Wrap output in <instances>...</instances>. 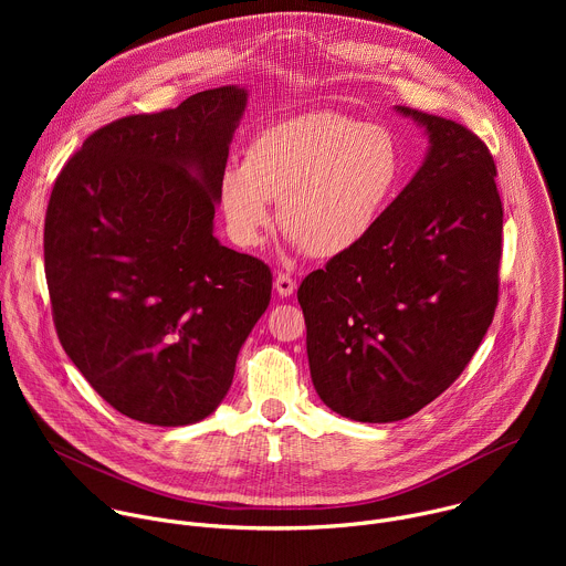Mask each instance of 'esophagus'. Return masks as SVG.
Masks as SVG:
<instances>
[{"instance_id": "1", "label": "esophagus", "mask_w": 566, "mask_h": 566, "mask_svg": "<svg viewBox=\"0 0 566 566\" xmlns=\"http://www.w3.org/2000/svg\"><path fill=\"white\" fill-rule=\"evenodd\" d=\"M295 280L291 277V275H286V273H280L277 277H275V291L282 295V297H289V295H293V291H295Z\"/></svg>"}]
</instances>
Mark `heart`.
Masks as SVG:
<instances>
[{
    "label": "heart",
    "instance_id": "heart-1",
    "mask_svg": "<svg viewBox=\"0 0 566 566\" xmlns=\"http://www.w3.org/2000/svg\"><path fill=\"white\" fill-rule=\"evenodd\" d=\"M400 147L382 125L338 112H311L264 127L244 166H228L219 199L232 239L258 247L273 221L313 258H336L374 230L398 179Z\"/></svg>",
    "mask_w": 566,
    "mask_h": 566
}]
</instances>
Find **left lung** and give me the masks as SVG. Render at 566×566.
<instances>
[{
  "label": "left lung",
  "mask_w": 566,
  "mask_h": 566,
  "mask_svg": "<svg viewBox=\"0 0 566 566\" xmlns=\"http://www.w3.org/2000/svg\"><path fill=\"white\" fill-rule=\"evenodd\" d=\"M396 109L428 132L423 166L358 247L297 289L313 387L363 423L408 419L443 394L500 295L504 208L491 149L454 120Z\"/></svg>",
  "instance_id": "1"
}]
</instances>
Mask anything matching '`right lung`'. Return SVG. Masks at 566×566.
<instances>
[{"instance_id": "obj_1", "label": "right lung", "mask_w": 566, "mask_h": 566, "mask_svg": "<svg viewBox=\"0 0 566 566\" xmlns=\"http://www.w3.org/2000/svg\"><path fill=\"white\" fill-rule=\"evenodd\" d=\"M244 87L96 129L60 170L44 219L57 338L120 415L177 428L230 389L271 302V269L212 234Z\"/></svg>"}]
</instances>
